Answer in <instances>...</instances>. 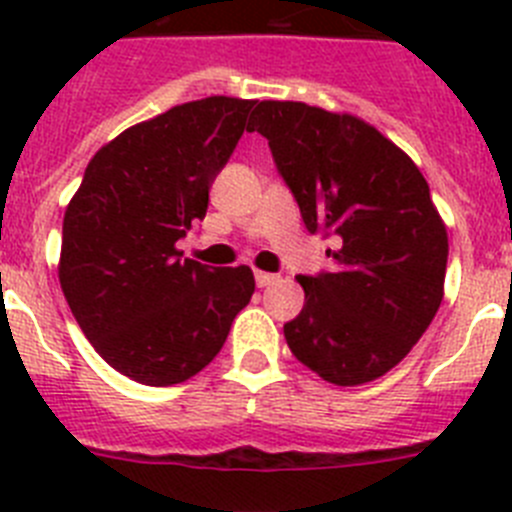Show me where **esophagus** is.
I'll return each mask as SVG.
<instances>
[{
	"label": "esophagus",
	"instance_id": "obj_1",
	"mask_svg": "<svg viewBox=\"0 0 512 512\" xmlns=\"http://www.w3.org/2000/svg\"><path fill=\"white\" fill-rule=\"evenodd\" d=\"M253 277H256V284H259V287H269V284H274L279 279L277 274H269V271H256Z\"/></svg>",
	"mask_w": 512,
	"mask_h": 512
}]
</instances>
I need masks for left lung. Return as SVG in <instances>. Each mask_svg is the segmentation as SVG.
<instances>
[{"mask_svg": "<svg viewBox=\"0 0 512 512\" xmlns=\"http://www.w3.org/2000/svg\"><path fill=\"white\" fill-rule=\"evenodd\" d=\"M248 130L269 140L310 233H336L333 271L297 277L305 307L284 325L297 361L338 387L400 364L443 300L449 235L408 153L348 112L264 99Z\"/></svg>", "mask_w": 512, "mask_h": 512, "instance_id": "1", "label": "left lung"}]
</instances>
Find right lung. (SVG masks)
Masks as SVG:
<instances>
[{
  "label": "right lung",
  "mask_w": 512,
  "mask_h": 512,
  "mask_svg": "<svg viewBox=\"0 0 512 512\" xmlns=\"http://www.w3.org/2000/svg\"><path fill=\"white\" fill-rule=\"evenodd\" d=\"M253 99L176 104L99 148L63 215L58 282L112 369L148 387L187 382L251 302L248 266H202L176 241L202 220Z\"/></svg>",
  "instance_id": "obj_1"
}]
</instances>
